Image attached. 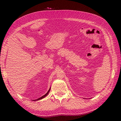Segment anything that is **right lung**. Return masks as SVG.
Instances as JSON below:
<instances>
[{
    "instance_id": "add662e5",
    "label": "right lung",
    "mask_w": 121,
    "mask_h": 121,
    "mask_svg": "<svg viewBox=\"0 0 121 121\" xmlns=\"http://www.w3.org/2000/svg\"><path fill=\"white\" fill-rule=\"evenodd\" d=\"M50 89H49V90L48 91V92H47L45 95H44L43 96H42V97H40V98H39L38 99H36V100H39V99H42V98H44L46 95H47V94H48V93H49V91H50Z\"/></svg>"
}]
</instances>
